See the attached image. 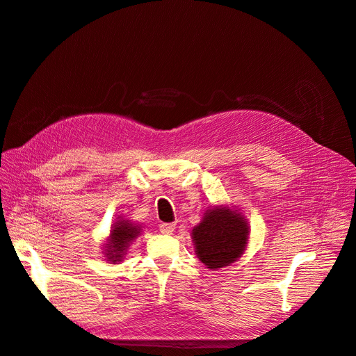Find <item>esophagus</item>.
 <instances>
[{"mask_svg":"<svg viewBox=\"0 0 356 356\" xmlns=\"http://www.w3.org/2000/svg\"><path fill=\"white\" fill-rule=\"evenodd\" d=\"M175 229H176V223H161L159 225V231L162 234H171Z\"/></svg>","mask_w":356,"mask_h":356,"instance_id":"34e87169","label":"esophagus"}]
</instances>
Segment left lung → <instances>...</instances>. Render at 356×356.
Wrapping results in <instances>:
<instances>
[{
	"mask_svg": "<svg viewBox=\"0 0 356 356\" xmlns=\"http://www.w3.org/2000/svg\"><path fill=\"white\" fill-rule=\"evenodd\" d=\"M246 219L240 213L216 207L206 213L204 219L192 229L195 252L207 268L216 270L234 262L248 243Z\"/></svg>",
	"mask_w": 356,
	"mask_h": 356,
	"instance_id": "8db88e82",
	"label": "left lung"
}]
</instances>
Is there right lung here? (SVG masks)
I'll return each mask as SVG.
<instances>
[{
    "mask_svg": "<svg viewBox=\"0 0 356 356\" xmlns=\"http://www.w3.org/2000/svg\"><path fill=\"white\" fill-rule=\"evenodd\" d=\"M138 232L140 227L133 225V223H129L128 220L116 222L106 245L107 259L111 262L122 261L127 252L125 249L129 246V243L138 236Z\"/></svg>",
    "mask_w": 356,
    "mask_h": 356,
    "instance_id": "right-lung-1",
    "label": "right lung"
}]
</instances>
